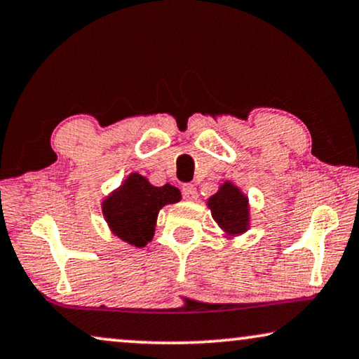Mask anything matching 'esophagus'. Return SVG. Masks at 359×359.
<instances>
[{
  "instance_id": "34e87169",
  "label": "esophagus",
  "mask_w": 359,
  "mask_h": 359,
  "mask_svg": "<svg viewBox=\"0 0 359 359\" xmlns=\"http://www.w3.org/2000/svg\"><path fill=\"white\" fill-rule=\"evenodd\" d=\"M183 198L188 199V201H194L198 198V189H196L194 184H184L183 186Z\"/></svg>"
}]
</instances>
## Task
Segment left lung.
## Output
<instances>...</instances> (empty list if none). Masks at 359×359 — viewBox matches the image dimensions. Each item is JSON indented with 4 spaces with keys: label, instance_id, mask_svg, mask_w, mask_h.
<instances>
[{
    "label": "left lung",
    "instance_id": "left-lung-1",
    "mask_svg": "<svg viewBox=\"0 0 359 359\" xmlns=\"http://www.w3.org/2000/svg\"><path fill=\"white\" fill-rule=\"evenodd\" d=\"M208 205L214 220L225 233L240 235L248 229V198L230 181H225L217 193L210 196Z\"/></svg>",
    "mask_w": 359,
    "mask_h": 359
}]
</instances>
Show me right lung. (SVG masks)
<instances>
[{"mask_svg": "<svg viewBox=\"0 0 359 359\" xmlns=\"http://www.w3.org/2000/svg\"><path fill=\"white\" fill-rule=\"evenodd\" d=\"M181 199L178 188L165 184L151 186L145 176L132 173L119 189L102 203V214L112 233L124 242L145 247L155 233L158 210Z\"/></svg>", "mask_w": 359, "mask_h": 359, "instance_id": "obj_1", "label": "right lung"}]
</instances>
